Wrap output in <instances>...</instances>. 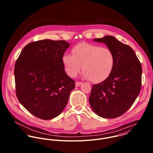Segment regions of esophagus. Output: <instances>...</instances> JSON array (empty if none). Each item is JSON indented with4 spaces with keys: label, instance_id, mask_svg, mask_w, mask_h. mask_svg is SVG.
<instances>
[{
    "label": "esophagus",
    "instance_id": "34e87169",
    "mask_svg": "<svg viewBox=\"0 0 153 153\" xmlns=\"http://www.w3.org/2000/svg\"><path fill=\"white\" fill-rule=\"evenodd\" d=\"M82 84V82H76V83H75V86L76 87H78L81 84Z\"/></svg>",
    "mask_w": 153,
    "mask_h": 153
}]
</instances>
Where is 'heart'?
<instances>
[{"label": "heart", "instance_id": "b5f03b06", "mask_svg": "<svg viewBox=\"0 0 153 153\" xmlns=\"http://www.w3.org/2000/svg\"><path fill=\"white\" fill-rule=\"evenodd\" d=\"M72 55L65 54L62 62L66 72L72 77L82 70L85 76L95 83L106 80L111 74L115 62L113 51L96 44L81 43L74 46Z\"/></svg>", "mask_w": 153, "mask_h": 153}]
</instances>
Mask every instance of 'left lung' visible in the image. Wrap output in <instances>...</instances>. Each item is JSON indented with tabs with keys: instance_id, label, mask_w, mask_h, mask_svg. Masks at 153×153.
<instances>
[{
	"instance_id": "obj_1",
	"label": "left lung",
	"mask_w": 153,
	"mask_h": 153,
	"mask_svg": "<svg viewBox=\"0 0 153 153\" xmlns=\"http://www.w3.org/2000/svg\"><path fill=\"white\" fill-rule=\"evenodd\" d=\"M94 41L106 44L113 51L115 62L109 77L92 85L89 102L98 115L115 118L128 111L140 94L142 67L131 47L114 37L105 36Z\"/></svg>"
}]
</instances>
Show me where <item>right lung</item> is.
Instances as JSON below:
<instances>
[{
    "instance_id": "obj_1",
    "label": "right lung",
    "mask_w": 153,
    "mask_h": 153,
    "mask_svg": "<svg viewBox=\"0 0 153 153\" xmlns=\"http://www.w3.org/2000/svg\"><path fill=\"white\" fill-rule=\"evenodd\" d=\"M69 44L44 39L26 45L14 69L16 95L22 105L44 120L59 115L65 107L75 81L65 71L62 58Z\"/></svg>"
}]
</instances>
